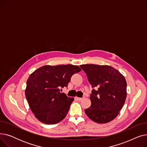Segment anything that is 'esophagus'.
<instances>
[{
  "mask_svg": "<svg viewBox=\"0 0 147 147\" xmlns=\"http://www.w3.org/2000/svg\"><path fill=\"white\" fill-rule=\"evenodd\" d=\"M77 100H78V101H81L82 100H83L84 98V97H83V98H79V97H76L75 98Z\"/></svg>",
  "mask_w": 147,
  "mask_h": 147,
  "instance_id": "obj_1",
  "label": "esophagus"
}]
</instances>
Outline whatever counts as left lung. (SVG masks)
<instances>
[{
	"instance_id": "obj_1",
	"label": "left lung",
	"mask_w": 147,
	"mask_h": 147,
	"mask_svg": "<svg viewBox=\"0 0 147 147\" xmlns=\"http://www.w3.org/2000/svg\"><path fill=\"white\" fill-rule=\"evenodd\" d=\"M92 87L91 105L84 110L88 117L98 123H107L116 117L125 102L127 83L125 77L109 65L83 64Z\"/></svg>"
}]
</instances>
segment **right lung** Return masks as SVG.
<instances>
[{
  "label": "right lung",
  "mask_w": 147,
  "mask_h": 147,
  "mask_svg": "<svg viewBox=\"0 0 147 147\" xmlns=\"http://www.w3.org/2000/svg\"><path fill=\"white\" fill-rule=\"evenodd\" d=\"M81 71L71 64L43 65L33 72L27 81L25 95L31 110L40 121L53 125L67 115L73 98L61 93L72 75Z\"/></svg>",
  "instance_id": "right-lung-1"
}]
</instances>
